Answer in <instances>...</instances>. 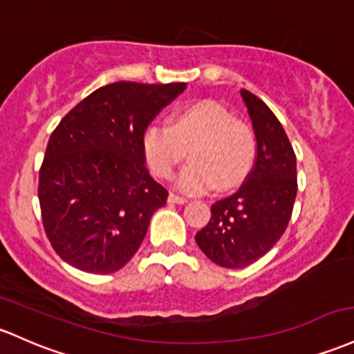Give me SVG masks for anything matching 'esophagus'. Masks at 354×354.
Wrapping results in <instances>:
<instances>
[{"label":"esophagus","mask_w":354,"mask_h":354,"mask_svg":"<svg viewBox=\"0 0 354 354\" xmlns=\"http://www.w3.org/2000/svg\"><path fill=\"white\" fill-rule=\"evenodd\" d=\"M168 200H169V203H176V205H185L186 201H188L185 196L174 195V193H171V195L168 196Z\"/></svg>","instance_id":"obj_1"}]
</instances>
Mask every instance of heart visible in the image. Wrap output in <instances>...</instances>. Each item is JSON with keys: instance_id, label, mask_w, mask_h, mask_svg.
Masks as SVG:
<instances>
[{"instance_id": "1", "label": "heart", "mask_w": 354, "mask_h": 354, "mask_svg": "<svg viewBox=\"0 0 354 354\" xmlns=\"http://www.w3.org/2000/svg\"><path fill=\"white\" fill-rule=\"evenodd\" d=\"M151 171L169 180L178 165L192 154V165L178 178L186 193H200L216 185L234 188L247 176L255 156V142L245 122L215 100H196L173 115L171 126L151 124L142 138Z\"/></svg>"}]
</instances>
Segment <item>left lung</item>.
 <instances>
[{
    "mask_svg": "<svg viewBox=\"0 0 354 354\" xmlns=\"http://www.w3.org/2000/svg\"><path fill=\"white\" fill-rule=\"evenodd\" d=\"M255 134V161L234 195L212 205V218L195 240L207 257L242 269L284 235L297 195L296 154L284 127L263 100L242 88Z\"/></svg>",
    "mask_w": 354,
    "mask_h": 354,
    "instance_id": "left-lung-1",
    "label": "left lung"
}]
</instances>
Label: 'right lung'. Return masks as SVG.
<instances>
[{"instance_id":"right-lung-1","label":"right lung","mask_w":354,"mask_h":354,"mask_svg":"<svg viewBox=\"0 0 354 354\" xmlns=\"http://www.w3.org/2000/svg\"><path fill=\"white\" fill-rule=\"evenodd\" d=\"M178 84L115 82L97 88L60 120L38 176L45 234L58 257L106 275L141 247L168 192L146 169L142 138Z\"/></svg>"}]
</instances>
